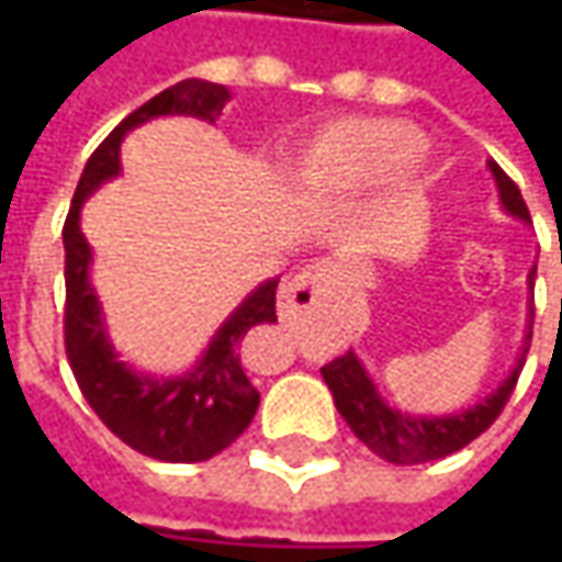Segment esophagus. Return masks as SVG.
Listing matches in <instances>:
<instances>
[{"instance_id":"1","label":"esophagus","mask_w":562,"mask_h":562,"mask_svg":"<svg viewBox=\"0 0 562 562\" xmlns=\"http://www.w3.org/2000/svg\"><path fill=\"white\" fill-rule=\"evenodd\" d=\"M335 274V262H325V259H322V262H313L310 269L300 271L291 284H284L281 293H278V315H281V322L296 325V322L306 315V310H313L318 293L325 291V284H328Z\"/></svg>"}]
</instances>
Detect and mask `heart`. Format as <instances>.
Returning a JSON list of instances; mask_svg holds the SVG:
<instances>
[{
  "label": "heart",
  "mask_w": 562,
  "mask_h": 562,
  "mask_svg": "<svg viewBox=\"0 0 562 562\" xmlns=\"http://www.w3.org/2000/svg\"><path fill=\"white\" fill-rule=\"evenodd\" d=\"M425 171L422 134L397 119H340L318 127L296 153L293 178L310 193L340 196L381 181L413 193Z\"/></svg>",
  "instance_id": "heart-1"
}]
</instances>
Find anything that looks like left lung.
<instances>
[{
	"mask_svg": "<svg viewBox=\"0 0 562 562\" xmlns=\"http://www.w3.org/2000/svg\"><path fill=\"white\" fill-rule=\"evenodd\" d=\"M487 171L494 175L501 205L507 209L513 218L529 222L526 200H522L519 187L507 178V171L494 159H487ZM529 291H535V266L529 271ZM531 318H535V306H529V328H526L522 353L516 359L513 372L497 384V391H491L485 400H479L475 406L460 409L453 416H419V413H406V409L391 406L387 400L378 394L375 381L369 378L366 366L359 362L353 350H347L344 357L328 362L322 369V378H325V384H328V391L335 397L337 413L344 416V422L353 428V435L372 453L397 465L431 463V460H441L447 453L463 450L465 443L475 441L482 431L491 428V422L501 416V409L507 406L509 394L516 387V378L522 372L526 353H529Z\"/></svg>",
	"mask_w": 562,
	"mask_h": 562,
	"instance_id": "obj_1",
	"label": "left lung"
}]
</instances>
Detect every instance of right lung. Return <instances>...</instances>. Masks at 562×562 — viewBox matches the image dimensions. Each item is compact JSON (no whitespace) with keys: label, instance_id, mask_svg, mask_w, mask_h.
<instances>
[{"label":"right lung","instance_id":"right-lung-1","mask_svg":"<svg viewBox=\"0 0 562 562\" xmlns=\"http://www.w3.org/2000/svg\"><path fill=\"white\" fill-rule=\"evenodd\" d=\"M231 90L200 77L181 80L159 97L143 102L99 143L77 181L65 218V353L77 384L109 431L143 457L165 463H203L237 441L259 409V391L249 384L244 340L256 325L278 322V278L262 281L227 315L212 335L203 357L184 375H149L121 362L102 318L97 288L90 281L93 249L80 231L87 196L121 175V140L127 131L162 115H190L209 121L222 115Z\"/></svg>","mask_w":562,"mask_h":562}]
</instances>
